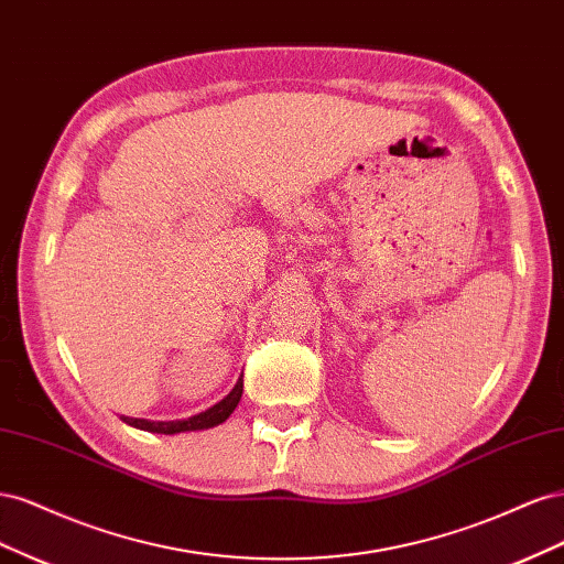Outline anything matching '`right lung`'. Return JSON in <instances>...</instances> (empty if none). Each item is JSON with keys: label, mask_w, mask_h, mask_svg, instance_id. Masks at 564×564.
<instances>
[{"label": "right lung", "mask_w": 564, "mask_h": 564, "mask_svg": "<svg viewBox=\"0 0 564 564\" xmlns=\"http://www.w3.org/2000/svg\"><path fill=\"white\" fill-rule=\"evenodd\" d=\"M242 390H245V381H242V373H240V379H237L235 388L228 392L224 400L216 402L209 409H204V412H199L195 416H187V419H181V421H150V419L122 416V421L133 425V429H139V431L160 433V435L207 431V429H214V425H218V423H224L235 412V406L240 404V400H242Z\"/></svg>", "instance_id": "obj_1"}]
</instances>
